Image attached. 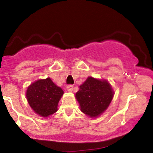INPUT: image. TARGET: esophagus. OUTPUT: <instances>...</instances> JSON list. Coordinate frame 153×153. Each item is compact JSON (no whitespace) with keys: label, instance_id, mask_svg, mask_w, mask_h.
Here are the masks:
<instances>
[{"label":"esophagus","instance_id":"34e87169","mask_svg":"<svg viewBox=\"0 0 153 153\" xmlns=\"http://www.w3.org/2000/svg\"><path fill=\"white\" fill-rule=\"evenodd\" d=\"M67 91H68V92H72V91H73V85H68V86H67Z\"/></svg>","mask_w":153,"mask_h":153}]
</instances>
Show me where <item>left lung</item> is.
<instances>
[{
  "label": "left lung",
  "mask_w": 153,
  "mask_h": 153,
  "mask_svg": "<svg viewBox=\"0 0 153 153\" xmlns=\"http://www.w3.org/2000/svg\"><path fill=\"white\" fill-rule=\"evenodd\" d=\"M114 91L108 80L88 77L79 86L75 98L80 111L91 118H96L107 109Z\"/></svg>",
  "instance_id": "left-lung-1"
}]
</instances>
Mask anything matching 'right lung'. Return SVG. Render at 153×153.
<instances>
[{"instance_id":"obj_1","label":"right lung","mask_w":153,"mask_h":153,"mask_svg":"<svg viewBox=\"0 0 153 153\" xmlns=\"http://www.w3.org/2000/svg\"><path fill=\"white\" fill-rule=\"evenodd\" d=\"M63 94L62 89L47 78L36 80L28 86L26 97L36 114L48 117L58 110V103Z\"/></svg>"}]
</instances>
